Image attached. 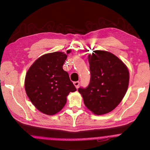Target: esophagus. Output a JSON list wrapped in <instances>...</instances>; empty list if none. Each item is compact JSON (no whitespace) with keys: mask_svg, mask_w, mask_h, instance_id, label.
I'll return each instance as SVG.
<instances>
[{"mask_svg":"<svg viewBox=\"0 0 150 150\" xmlns=\"http://www.w3.org/2000/svg\"><path fill=\"white\" fill-rule=\"evenodd\" d=\"M79 84H80L79 81H76V82H74V85L75 86V87L77 89H78L79 87Z\"/></svg>","mask_w":150,"mask_h":150,"instance_id":"1","label":"esophagus"}]
</instances>
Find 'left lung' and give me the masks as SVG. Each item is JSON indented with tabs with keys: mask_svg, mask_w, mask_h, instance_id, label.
Wrapping results in <instances>:
<instances>
[{
	"mask_svg": "<svg viewBox=\"0 0 150 150\" xmlns=\"http://www.w3.org/2000/svg\"><path fill=\"white\" fill-rule=\"evenodd\" d=\"M91 79L86 88H79L85 106L95 115L112 111L127 91L129 74L128 68L114 54L94 51L88 57Z\"/></svg>",
	"mask_w": 150,
	"mask_h": 150,
	"instance_id": "1",
	"label": "left lung"
}]
</instances>
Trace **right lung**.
<instances>
[{"label": "right lung", "instance_id": "obj_1", "mask_svg": "<svg viewBox=\"0 0 150 150\" xmlns=\"http://www.w3.org/2000/svg\"><path fill=\"white\" fill-rule=\"evenodd\" d=\"M68 50L67 53H69ZM67 56L61 52L44 54L27 72L25 89L30 101L39 111L53 115L65 106L66 97L76 88L62 66Z\"/></svg>", "mask_w": 150, "mask_h": 150}]
</instances>
